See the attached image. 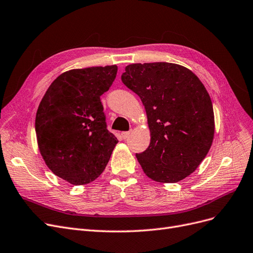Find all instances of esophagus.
<instances>
[{
    "mask_svg": "<svg viewBox=\"0 0 253 253\" xmlns=\"http://www.w3.org/2000/svg\"><path fill=\"white\" fill-rule=\"evenodd\" d=\"M130 134H131V131H125V132H122V137H123L124 139L128 138L130 136Z\"/></svg>",
    "mask_w": 253,
    "mask_h": 253,
    "instance_id": "esophagus-1",
    "label": "esophagus"
}]
</instances>
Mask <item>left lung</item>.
<instances>
[{
  "label": "left lung",
  "instance_id": "left-lung-1",
  "mask_svg": "<svg viewBox=\"0 0 253 253\" xmlns=\"http://www.w3.org/2000/svg\"><path fill=\"white\" fill-rule=\"evenodd\" d=\"M122 82L141 98L150 145L136 158L154 181L174 183L197 169L214 132L211 97L196 75L169 62L129 64Z\"/></svg>",
  "mask_w": 253,
  "mask_h": 253
}]
</instances>
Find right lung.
<instances>
[{
    "mask_svg": "<svg viewBox=\"0 0 253 253\" xmlns=\"http://www.w3.org/2000/svg\"><path fill=\"white\" fill-rule=\"evenodd\" d=\"M117 72V65L65 72L52 82L37 109L41 154L55 175L72 184L98 178L119 142L107 129L100 99Z\"/></svg>",
    "mask_w": 253,
    "mask_h": 253,
    "instance_id": "add662e5",
    "label": "right lung"
}]
</instances>
